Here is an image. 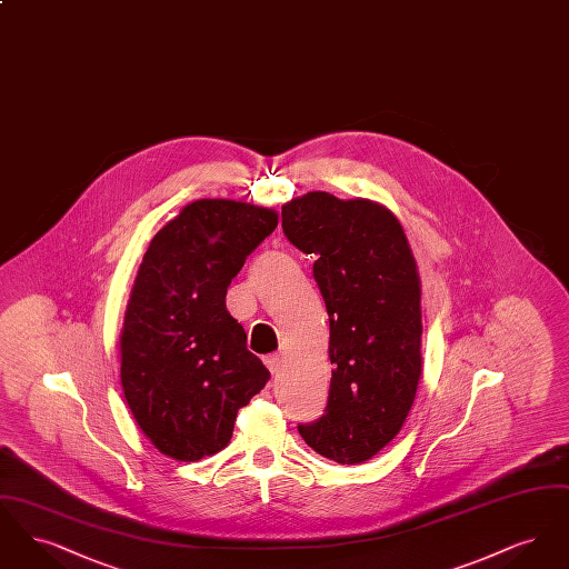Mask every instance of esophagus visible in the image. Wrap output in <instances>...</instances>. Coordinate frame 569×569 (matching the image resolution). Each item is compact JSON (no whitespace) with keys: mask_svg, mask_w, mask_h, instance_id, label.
<instances>
[{"mask_svg":"<svg viewBox=\"0 0 569 569\" xmlns=\"http://www.w3.org/2000/svg\"><path fill=\"white\" fill-rule=\"evenodd\" d=\"M264 365L269 367V371H271L272 376H277V373L283 369V356H281V353H271V356L264 358Z\"/></svg>","mask_w":569,"mask_h":569,"instance_id":"34e87169","label":"esophagus"}]
</instances>
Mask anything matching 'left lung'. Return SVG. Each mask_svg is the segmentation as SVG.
Returning a JSON list of instances; mask_svg holds the SVG:
<instances>
[{
	"mask_svg": "<svg viewBox=\"0 0 569 569\" xmlns=\"http://www.w3.org/2000/svg\"><path fill=\"white\" fill-rule=\"evenodd\" d=\"M288 241L313 253L332 378L326 413L298 433L325 459L376 457L406 422L422 378V286L397 216L369 198L309 191L281 207Z\"/></svg>",
	"mask_w": 569,
	"mask_h": 569,
	"instance_id": "1",
	"label": "left lung"
}]
</instances>
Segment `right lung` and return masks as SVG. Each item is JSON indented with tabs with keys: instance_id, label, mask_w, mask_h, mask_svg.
Listing matches in <instances>:
<instances>
[{
	"instance_id": "obj_1",
	"label": "right lung",
	"mask_w": 569,
	"mask_h": 569,
	"mask_svg": "<svg viewBox=\"0 0 569 569\" xmlns=\"http://www.w3.org/2000/svg\"><path fill=\"white\" fill-rule=\"evenodd\" d=\"M277 221L241 200H193L142 256L119 335L121 386L136 425L170 459L223 450L239 409L271 378L226 292Z\"/></svg>"
}]
</instances>
